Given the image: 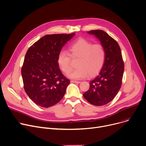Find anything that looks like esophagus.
<instances>
[{
	"instance_id": "obj_1",
	"label": "esophagus",
	"mask_w": 146,
	"mask_h": 146,
	"mask_svg": "<svg viewBox=\"0 0 146 146\" xmlns=\"http://www.w3.org/2000/svg\"><path fill=\"white\" fill-rule=\"evenodd\" d=\"M71 83H77V84H79L81 82H79V81H75V80H71Z\"/></svg>"
}]
</instances>
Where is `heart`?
<instances>
[{
    "mask_svg": "<svg viewBox=\"0 0 146 146\" xmlns=\"http://www.w3.org/2000/svg\"><path fill=\"white\" fill-rule=\"evenodd\" d=\"M69 54L65 51H60L58 54L57 62L60 70L67 73L71 70V58L78 60L76 69L67 74L70 79H81L88 75L93 77L99 73L104 66L106 51L100 44H94L81 38L69 47Z\"/></svg>",
    "mask_w": 146,
    "mask_h": 146,
    "instance_id": "obj_1",
    "label": "heart"
}]
</instances>
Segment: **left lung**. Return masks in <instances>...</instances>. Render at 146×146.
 I'll use <instances>...</instances> for the list:
<instances>
[{"label": "left lung", "mask_w": 146, "mask_h": 146, "mask_svg": "<svg viewBox=\"0 0 146 146\" xmlns=\"http://www.w3.org/2000/svg\"><path fill=\"white\" fill-rule=\"evenodd\" d=\"M87 33L100 40L106 51V59L99 74L90 82V88L83 97L93 105L103 106L110 102L120 89L124 69L121 52L118 43L103 31Z\"/></svg>", "instance_id": "8db88e82"}]
</instances>
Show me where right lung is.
<instances>
[{
	"instance_id": "1",
	"label": "right lung",
	"mask_w": 146,
	"mask_h": 146,
	"mask_svg": "<svg viewBox=\"0 0 146 146\" xmlns=\"http://www.w3.org/2000/svg\"><path fill=\"white\" fill-rule=\"evenodd\" d=\"M74 35H47L27 50L22 76L26 94L37 105L49 108L63 98L70 80L61 72L57 59L62 48Z\"/></svg>"
}]
</instances>
